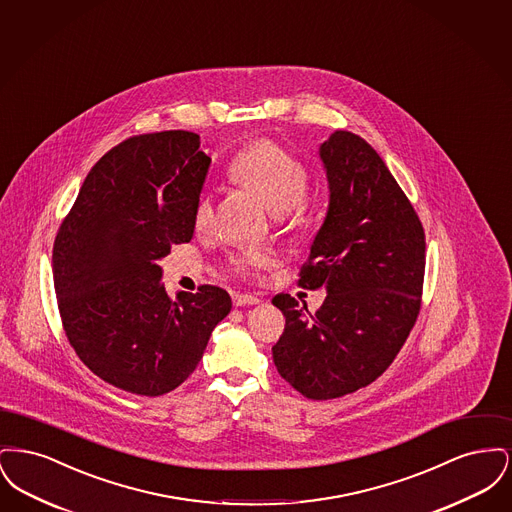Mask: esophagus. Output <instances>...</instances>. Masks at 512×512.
Listing matches in <instances>:
<instances>
[{
  "mask_svg": "<svg viewBox=\"0 0 512 512\" xmlns=\"http://www.w3.org/2000/svg\"><path fill=\"white\" fill-rule=\"evenodd\" d=\"M232 303L236 307H245V305H259L261 299L255 295H247V293H234L232 295Z\"/></svg>",
  "mask_w": 512,
  "mask_h": 512,
  "instance_id": "34e87169",
  "label": "esophagus"
}]
</instances>
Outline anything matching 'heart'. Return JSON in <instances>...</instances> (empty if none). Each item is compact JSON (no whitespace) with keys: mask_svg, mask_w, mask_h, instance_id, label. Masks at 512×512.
<instances>
[{"mask_svg":"<svg viewBox=\"0 0 512 512\" xmlns=\"http://www.w3.org/2000/svg\"><path fill=\"white\" fill-rule=\"evenodd\" d=\"M230 176L240 186L253 190L272 209L274 222L284 230H297L307 222L311 174L307 165L270 140H259L242 149L230 163ZM215 222V201L209 192L195 199L194 228L207 232ZM268 251L245 249L230 257V267L245 276H257L270 267Z\"/></svg>","mask_w":512,"mask_h":512,"instance_id":"obj_1","label":"heart"}]
</instances>
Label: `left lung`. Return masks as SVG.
Listing matches in <instances>:
<instances>
[{"label":"left lung","instance_id":"1","mask_svg":"<svg viewBox=\"0 0 512 512\" xmlns=\"http://www.w3.org/2000/svg\"><path fill=\"white\" fill-rule=\"evenodd\" d=\"M320 159L330 205L297 284L328 295L315 315L290 293L272 299L286 317L272 359L293 390L326 401L372 384L409 338L426 238L409 197L363 138L338 130Z\"/></svg>","mask_w":512,"mask_h":512}]
</instances>
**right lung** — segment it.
<instances>
[{"label":"right lung","instance_id":"1","mask_svg":"<svg viewBox=\"0 0 512 512\" xmlns=\"http://www.w3.org/2000/svg\"><path fill=\"white\" fill-rule=\"evenodd\" d=\"M199 136H132L88 172L53 244V286L67 340L103 382L136 395L176 390L232 309L203 284L171 299L157 261L194 236L211 157Z\"/></svg>","mask_w":512,"mask_h":512}]
</instances>
